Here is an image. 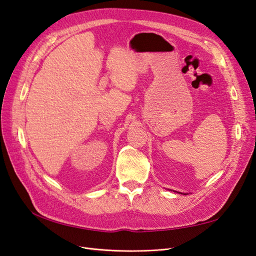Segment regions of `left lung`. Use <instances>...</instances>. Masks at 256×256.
<instances>
[{"label":"left lung","instance_id":"obj_1","mask_svg":"<svg viewBox=\"0 0 256 256\" xmlns=\"http://www.w3.org/2000/svg\"><path fill=\"white\" fill-rule=\"evenodd\" d=\"M184 196H186V193H184Z\"/></svg>","mask_w":256,"mask_h":256}]
</instances>
